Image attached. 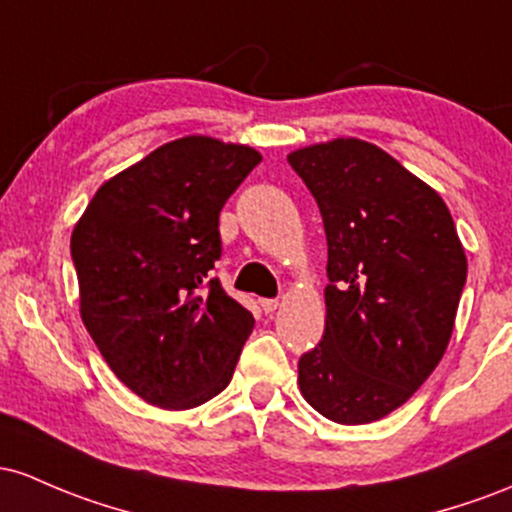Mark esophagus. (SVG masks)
Instances as JSON below:
<instances>
[{"label":"esophagus","mask_w":512,"mask_h":512,"mask_svg":"<svg viewBox=\"0 0 512 512\" xmlns=\"http://www.w3.org/2000/svg\"><path fill=\"white\" fill-rule=\"evenodd\" d=\"M261 309L266 314H271V312H275V309H278V300H261Z\"/></svg>","instance_id":"1"}]
</instances>
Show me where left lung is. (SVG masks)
<instances>
[{
  "label": "left lung",
  "instance_id": "1",
  "mask_svg": "<svg viewBox=\"0 0 512 512\" xmlns=\"http://www.w3.org/2000/svg\"><path fill=\"white\" fill-rule=\"evenodd\" d=\"M324 220V336L300 358L302 396L343 426L380 421L445 355L467 256L442 198L355 137L287 157Z\"/></svg>",
  "mask_w": 512,
  "mask_h": 512
}]
</instances>
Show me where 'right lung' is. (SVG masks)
<instances>
[{"label": "right lung", "instance_id": "right-lung-1", "mask_svg": "<svg viewBox=\"0 0 512 512\" xmlns=\"http://www.w3.org/2000/svg\"><path fill=\"white\" fill-rule=\"evenodd\" d=\"M256 149L181 137L96 191L72 232L86 331L125 387L159 409L227 387L254 317L212 278L220 210Z\"/></svg>", "mask_w": 512, "mask_h": 512}]
</instances>
